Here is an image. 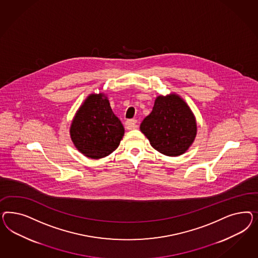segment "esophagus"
Listing matches in <instances>:
<instances>
[{
    "label": "esophagus",
    "instance_id": "obj_1",
    "mask_svg": "<svg viewBox=\"0 0 258 258\" xmlns=\"http://www.w3.org/2000/svg\"><path fill=\"white\" fill-rule=\"evenodd\" d=\"M125 127L127 130H134L137 127V120L135 119H131V120H126L125 123Z\"/></svg>",
    "mask_w": 258,
    "mask_h": 258
}]
</instances>
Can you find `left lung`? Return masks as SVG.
<instances>
[{
    "label": "left lung",
    "instance_id": "1",
    "mask_svg": "<svg viewBox=\"0 0 258 258\" xmlns=\"http://www.w3.org/2000/svg\"><path fill=\"white\" fill-rule=\"evenodd\" d=\"M151 147L166 156H180L195 141L197 121L179 94L157 96L152 111L140 125Z\"/></svg>",
    "mask_w": 258,
    "mask_h": 258
}]
</instances>
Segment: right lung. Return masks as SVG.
I'll list each match as a JSON object with an SVG mask.
<instances>
[{"mask_svg":"<svg viewBox=\"0 0 258 258\" xmlns=\"http://www.w3.org/2000/svg\"><path fill=\"white\" fill-rule=\"evenodd\" d=\"M125 133L121 121L113 113L106 94H91L72 120L71 140L80 153L101 159L117 149Z\"/></svg>","mask_w":258,"mask_h":258,"instance_id":"obj_1","label":"right lung"}]
</instances>
